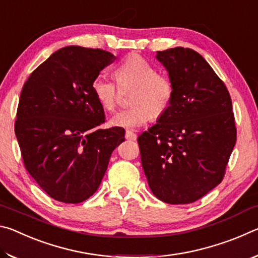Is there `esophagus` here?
<instances>
[{
  "label": "esophagus",
  "mask_w": 258,
  "mask_h": 258,
  "mask_svg": "<svg viewBox=\"0 0 258 258\" xmlns=\"http://www.w3.org/2000/svg\"><path fill=\"white\" fill-rule=\"evenodd\" d=\"M125 138L127 139V140H137L138 135H137V133H134L133 131H126Z\"/></svg>",
  "instance_id": "esophagus-1"
}]
</instances>
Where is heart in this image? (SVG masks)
<instances>
[{
  "label": "heart",
  "instance_id": "b5f03b06",
  "mask_svg": "<svg viewBox=\"0 0 258 258\" xmlns=\"http://www.w3.org/2000/svg\"><path fill=\"white\" fill-rule=\"evenodd\" d=\"M120 87L133 86L130 102L133 106L113 115L110 124L117 127L137 128L151 117L167 110L173 98V85L168 77L157 74L149 61L138 53H131L115 69ZM94 98L104 110L112 111L118 101V86L106 76L98 75L91 84Z\"/></svg>",
  "mask_w": 258,
  "mask_h": 258
}]
</instances>
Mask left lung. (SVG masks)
Returning a JSON list of instances; mask_svg holds the SVG:
<instances>
[{"instance_id":"8db88e82","label":"left lung","mask_w":258,"mask_h":258,"mask_svg":"<svg viewBox=\"0 0 258 258\" xmlns=\"http://www.w3.org/2000/svg\"><path fill=\"white\" fill-rule=\"evenodd\" d=\"M173 98L157 124L138 138L148 184L161 202L190 204L223 180L237 130L228 89L198 52L157 51Z\"/></svg>"}]
</instances>
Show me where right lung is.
<instances>
[{"label": "right lung", "instance_id": "right-lung-1", "mask_svg": "<svg viewBox=\"0 0 258 258\" xmlns=\"http://www.w3.org/2000/svg\"><path fill=\"white\" fill-rule=\"evenodd\" d=\"M116 56L62 47L30 74L21 91L15 133L25 167L51 198L78 204L98 190L121 127L99 128L104 111L91 84Z\"/></svg>", "mask_w": 258, "mask_h": 258}]
</instances>
